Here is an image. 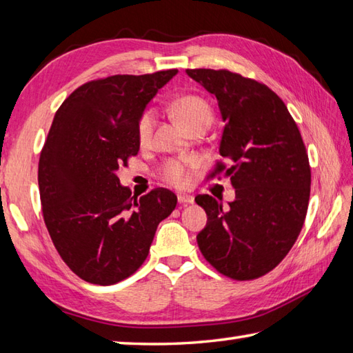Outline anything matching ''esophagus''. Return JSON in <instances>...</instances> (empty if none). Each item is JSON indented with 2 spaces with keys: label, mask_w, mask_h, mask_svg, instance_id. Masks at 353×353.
I'll return each mask as SVG.
<instances>
[{
  "label": "esophagus",
  "mask_w": 353,
  "mask_h": 353,
  "mask_svg": "<svg viewBox=\"0 0 353 353\" xmlns=\"http://www.w3.org/2000/svg\"><path fill=\"white\" fill-rule=\"evenodd\" d=\"M177 200H179V203H182V205H191V203H194V197L188 196V194H179Z\"/></svg>",
  "instance_id": "34e87169"
}]
</instances>
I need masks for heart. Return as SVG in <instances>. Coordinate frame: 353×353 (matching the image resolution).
Segmentation results:
<instances>
[{"instance_id":"b5f03b06","label":"heart","mask_w":353,"mask_h":353,"mask_svg":"<svg viewBox=\"0 0 353 353\" xmlns=\"http://www.w3.org/2000/svg\"><path fill=\"white\" fill-rule=\"evenodd\" d=\"M171 110L174 114L176 119L181 123L186 130L194 129L196 125H208L212 121V109L209 104L196 95H185L177 99L171 104ZM154 127V114L152 110L144 112V115L139 119L138 125V137L141 144H147L152 139ZM192 162L182 161V159H171L165 162L161 168V179L163 182L183 186L190 179V167Z\"/></svg>"}]
</instances>
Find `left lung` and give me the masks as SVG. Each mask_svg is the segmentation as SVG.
<instances>
[{
  "label": "left lung",
  "instance_id": "obj_1",
  "mask_svg": "<svg viewBox=\"0 0 353 353\" xmlns=\"http://www.w3.org/2000/svg\"><path fill=\"white\" fill-rule=\"evenodd\" d=\"M219 101L224 129L209 177L224 174L235 200L197 196L208 215L199 249L216 272L236 281L264 276L279 264L301 234L308 211V153L285 103L268 86L226 70H186Z\"/></svg>",
  "mask_w": 353,
  "mask_h": 353
}]
</instances>
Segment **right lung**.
<instances>
[{
  "label": "right lung",
  "mask_w": 353,
  "mask_h": 353,
  "mask_svg": "<svg viewBox=\"0 0 353 353\" xmlns=\"http://www.w3.org/2000/svg\"><path fill=\"white\" fill-rule=\"evenodd\" d=\"M176 74L88 81L52 119L37 171L43 221L65 264L86 282L114 285L137 272L157 224L174 211V192L156 188L138 199L117 171L138 154L139 119Z\"/></svg>",
  "instance_id": "right-lung-1"
}]
</instances>
